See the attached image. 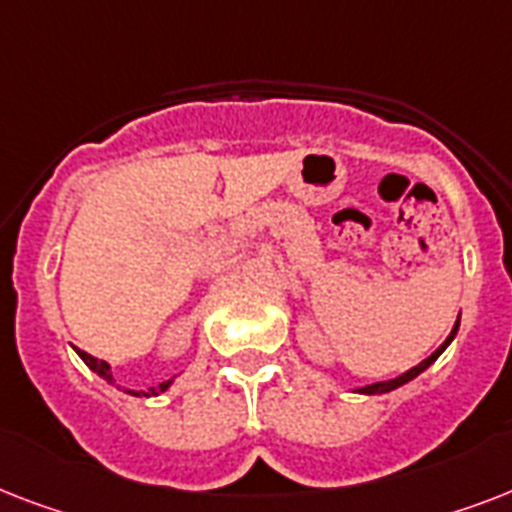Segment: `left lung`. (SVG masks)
<instances>
[{
    "label": "left lung",
    "mask_w": 512,
    "mask_h": 512,
    "mask_svg": "<svg viewBox=\"0 0 512 512\" xmlns=\"http://www.w3.org/2000/svg\"><path fill=\"white\" fill-rule=\"evenodd\" d=\"M457 329H460V321L454 324V329H452V332H449V337H446V340L441 342V345H438V348L433 350V353H430L428 358H425V361H420V364H417V366H412L409 372L398 374V377H393V380L372 382V385H364V388H356V393H364V396H380V393H390V390L401 388V385H406V382H409V380H414L417 374L425 372V369H428V366L433 364V361H436V358L441 356V353H444L446 348H449V342L454 340V335H457Z\"/></svg>",
    "instance_id": "8db88e82"
}]
</instances>
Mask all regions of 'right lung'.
<instances>
[{
  "instance_id": "1",
  "label": "right lung",
  "mask_w": 512,
  "mask_h": 512,
  "mask_svg": "<svg viewBox=\"0 0 512 512\" xmlns=\"http://www.w3.org/2000/svg\"><path fill=\"white\" fill-rule=\"evenodd\" d=\"M79 358H82L84 364L90 366L92 372L98 374V377H103V380H106L108 385H116L114 374H111V366H108L106 361H100V358L90 356V353H84V350H79ZM175 377H177V374H175ZM175 377H170V380L159 382L156 388H148V390H130V388H124V393H132V396H140V398L159 396V393H164V390H170V385H172V382H175ZM116 388H119V385H116Z\"/></svg>"
}]
</instances>
